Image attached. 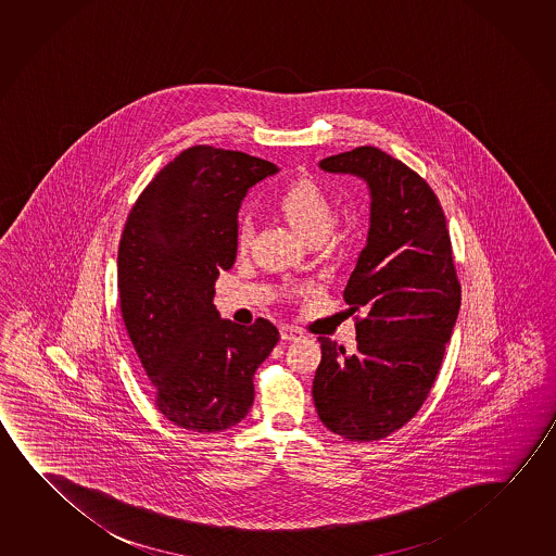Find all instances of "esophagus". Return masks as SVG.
Returning <instances> with one entry per match:
<instances>
[{
  "label": "esophagus",
  "mask_w": 556,
  "mask_h": 556,
  "mask_svg": "<svg viewBox=\"0 0 556 556\" xmlns=\"http://www.w3.org/2000/svg\"><path fill=\"white\" fill-rule=\"evenodd\" d=\"M279 334H281L282 341H299L304 333L294 325H282L281 329H279Z\"/></svg>",
  "instance_id": "esophagus-1"
}]
</instances>
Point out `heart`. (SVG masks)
Wrapping results in <instances>:
<instances>
[{
    "label": "heart",
    "instance_id": "obj_1",
    "mask_svg": "<svg viewBox=\"0 0 556 556\" xmlns=\"http://www.w3.org/2000/svg\"><path fill=\"white\" fill-rule=\"evenodd\" d=\"M279 207L282 215L287 217V222L294 227V231L302 235L304 239L314 232H329L333 225V205L316 180L299 179L292 182L279 198ZM250 239H252V225L244 219L240 223L239 235H237L240 250H247Z\"/></svg>",
    "mask_w": 556,
    "mask_h": 556
}]
</instances>
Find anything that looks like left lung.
<instances>
[{"label":"left lung","mask_w":556,"mask_h":556,"mask_svg":"<svg viewBox=\"0 0 556 556\" xmlns=\"http://www.w3.org/2000/svg\"><path fill=\"white\" fill-rule=\"evenodd\" d=\"M319 169L368 185L366 247L344 289L356 324L354 354L327 337L314 377V404L327 429L377 441L416 416L451 341L460 309L443 207L428 182L374 146L329 155Z\"/></svg>","instance_id":"1"}]
</instances>
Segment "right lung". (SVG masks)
<instances>
[{
  "instance_id": "1",
  "label": "right lung",
  "mask_w": 556,
  "mask_h": 556,
  "mask_svg": "<svg viewBox=\"0 0 556 556\" xmlns=\"http://www.w3.org/2000/svg\"><path fill=\"white\" fill-rule=\"evenodd\" d=\"M277 172L242 152L187 148L144 188L121 235L123 321L157 410L188 431L215 433L244 419L254 371L279 341L264 317L244 327L214 304L219 271L237 257L240 204Z\"/></svg>"
}]
</instances>
